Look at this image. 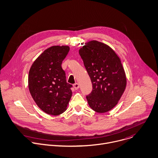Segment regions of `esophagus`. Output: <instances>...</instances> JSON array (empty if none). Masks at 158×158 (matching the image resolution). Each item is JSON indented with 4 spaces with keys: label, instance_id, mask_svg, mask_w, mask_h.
<instances>
[{
    "label": "esophagus",
    "instance_id": "obj_1",
    "mask_svg": "<svg viewBox=\"0 0 158 158\" xmlns=\"http://www.w3.org/2000/svg\"><path fill=\"white\" fill-rule=\"evenodd\" d=\"M73 87H74L75 89H78L80 88V85H79V84L78 83H75L73 85Z\"/></svg>",
    "mask_w": 158,
    "mask_h": 158
}]
</instances>
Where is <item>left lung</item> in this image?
I'll return each instance as SVG.
<instances>
[{"label":"left lung","instance_id":"1","mask_svg":"<svg viewBox=\"0 0 158 158\" xmlns=\"http://www.w3.org/2000/svg\"><path fill=\"white\" fill-rule=\"evenodd\" d=\"M90 77L93 89L86 96L90 108L97 113L113 108L127 86V77L121 60L108 45L92 40L79 50Z\"/></svg>","mask_w":158,"mask_h":158}]
</instances>
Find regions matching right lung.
<instances>
[{"label": "right lung", "mask_w": 158, "mask_h": 158, "mask_svg": "<svg viewBox=\"0 0 158 158\" xmlns=\"http://www.w3.org/2000/svg\"><path fill=\"white\" fill-rule=\"evenodd\" d=\"M70 50L69 46H52L33 63L29 70L30 93L45 113L59 115L67 108L72 95V85L67 83L62 61Z\"/></svg>", "instance_id": "obj_1"}]
</instances>
